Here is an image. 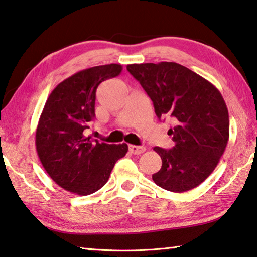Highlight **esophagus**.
Returning a JSON list of instances; mask_svg holds the SVG:
<instances>
[{
	"label": "esophagus",
	"mask_w": 257,
	"mask_h": 257,
	"mask_svg": "<svg viewBox=\"0 0 257 257\" xmlns=\"http://www.w3.org/2000/svg\"><path fill=\"white\" fill-rule=\"evenodd\" d=\"M129 152H132L133 154H142L145 152V148L138 145H129Z\"/></svg>",
	"instance_id": "1"
}]
</instances>
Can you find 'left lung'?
Listing matches in <instances>:
<instances>
[{"instance_id":"8db88e82","label":"left lung","mask_w":257,"mask_h":257,"mask_svg":"<svg viewBox=\"0 0 257 257\" xmlns=\"http://www.w3.org/2000/svg\"><path fill=\"white\" fill-rule=\"evenodd\" d=\"M128 72L153 101L157 116L172 117L174 148L153 150L162 166L152 180L172 192L192 190L214 172L229 141V112L209 81L173 62L130 64Z\"/></svg>"}]
</instances>
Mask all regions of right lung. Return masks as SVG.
Returning <instances> with one entry per match:
<instances>
[{"label": "right lung", "instance_id": "obj_1", "mask_svg": "<svg viewBox=\"0 0 257 257\" xmlns=\"http://www.w3.org/2000/svg\"><path fill=\"white\" fill-rule=\"evenodd\" d=\"M121 71L120 64H108L75 73L51 91L41 113L35 134L39 159L51 180L68 192L95 193L128 152L125 143H100L84 134L95 117L97 88Z\"/></svg>", "mask_w": 257, "mask_h": 257}]
</instances>
